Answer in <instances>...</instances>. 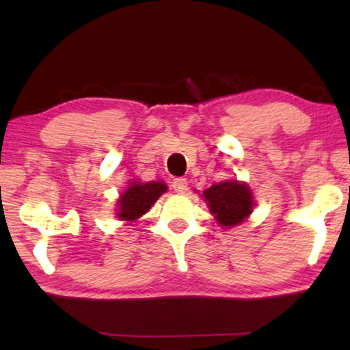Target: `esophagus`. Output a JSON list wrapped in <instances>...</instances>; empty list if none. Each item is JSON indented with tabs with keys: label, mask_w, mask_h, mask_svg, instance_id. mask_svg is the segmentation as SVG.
I'll list each match as a JSON object with an SVG mask.
<instances>
[{
	"label": "esophagus",
	"mask_w": 350,
	"mask_h": 350,
	"mask_svg": "<svg viewBox=\"0 0 350 350\" xmlns=\"http://www.w3.org/2000/svg\"><path fill=\"white\" fill-rule=\"evenodd\" d=\"M172 186H174V189L180 194H183L188 191V181H186V178H175L172 181Z\"/></svg>",
	"instance_id": "esophagus-1"
}]
</instances>
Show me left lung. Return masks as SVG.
Instances as JSON below:
<instances>
[{"instance_id":"obj_1","label":"left lung","mask_w":350,"mask_h":350,"mask_svg":"<svg viewBox=\"0 0 350 350\" xmlns=\"http://www.w3.org/2000/svg\"><path fill=\"white\" fill-rule=\"evenodd\" d=\"M202 198L219 226L232 228L242 223L253 210V196L245 183L226 180L205 189Z\"/></svg>"}]
</instances>
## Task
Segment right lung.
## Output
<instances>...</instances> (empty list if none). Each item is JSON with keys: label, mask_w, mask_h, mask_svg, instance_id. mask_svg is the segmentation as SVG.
<instances>
[{"label": "right lung", "mask_w": 350, "mask_h": 350, "mask_svg": "<svg viewBox=\"0 0 350 350\" xmlns=\"http://www.w3.org/2000/svg\"><path fill=\"white\" fill-rule=\"evenodd\" d=\"M165 191L167 185L162 181H132L118 200V218L122 221H135L154 205Z\"/></svg>", "instance_id": "obj_1"}]
</instances>
